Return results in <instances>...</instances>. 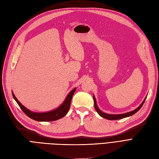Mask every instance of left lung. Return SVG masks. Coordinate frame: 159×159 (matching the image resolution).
I'll return each mask as SVG.
<instances>
[{
    "instance_id": "8db88e82",
    "label": "left lung",
    "mask_w": 159,
    "mask_h": 159,
    "mask_svg": "<svg viewBox=\"0 0 159 159\" xmlns=\"http://www.w3.org/2000/svg\"><path fill=\"white\" fill-rule=\"evenodd\" d=\"M93 100H94V107H95L96 111L98 112V113L100 115L101 117H102L106 119H108V120H118V119H123V118L131 116V115H134V113H136L141 108V107L143 106V105L144 102H145V101L147 98V97H146L145 98V99L143 100V102L141 103V104L139 105V106L137 109L132 111L127 112V113H123V114H109V113H104V112L102 111H101L99 109V108L98 107V105H97V102H96V99L95 98V96L93 95Z\"/></svg>"
}]
</instances>
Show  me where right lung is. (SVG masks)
Here are the masks:
<instances>
[{
	"label": "right lung",
	"instance_id": "right-lung-1",
	"mask_svg": "<svg viewBox=\"0 0 159 159\" xmlns=\"http://www.w3.org/2000/svg\"><path fill=\"white\" fill-rule=\"evenodd\" d=\"M75 89L76 88L70 91L68 94V95L66 96L64 102L62 103L58 107L56 108L54 110L50 111L43 113L32 111L30 109L25 107L20 102H19L16 98V96L13 93L12 91V94L14 99H15L16 103L19 105V107H20V109L22 110V111L25 113L28 117H29L32 119L35 120V121H53L64 117L65 115L68 113L70 107L71 100L72 97H73L74 92L75 91Z\"/></svg>",
	"mask_w": 159,
	"mask_h": 159
}]
</instances>
